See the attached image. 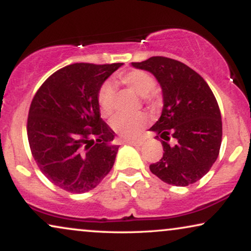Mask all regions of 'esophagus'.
Returning a JSON list of instances; mask_svg holds the SVG:
<instances>
[{
  "mask_svg": "<svg viewBox=\"0 0 251 251\" xmlns=\"http://www.w3.org/2000/svg\"><path fill=\"white\" fill-rule=\"evenodd\" d=\"M144 142H145V139L144 138H139V139H136V140H126V144H129V145H133V146H142Z\"/></svg>",
  "mask_w": 251,
  "mask_h": 251,
  "instance_id": "34e87169",
  "label": "esophagus"
}]
</instances>
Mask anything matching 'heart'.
<instances>
[{"label": "heart", "mask_w": 251, "mask_h": 251, "mask_svg": "<svg viewBox=\"0 0 251 251\" xmlns=\"http://www.w3.org/2000/svg\"><path fill=\"white\" fill-rule=\"evenodd\" d=\"M118 82L126 88L135 92L145 101L151 98V92L155 89L156 82L150 73L142 70H131L120 74ZM116 91L111 82H105L98 91V104L100 107L101 115L109 118L114 112ZM147 115L139 112L135 115H116L111 121V126L123 138H133L147 125Z\"/></svg>", "instance_id": "obj_1"}]
</instances>
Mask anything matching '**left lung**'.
<instances>
[{
	"label": "left lung",
	"mask_w": 251,
	"mask_h": 251,
	"mask_svg": "<svg viewBox=\"0 0 251 251\" xmlns=\"http://www.w3.org/2000/svg\"><path fill=\"white\" fill-rule=\"evenodd\" d=\"M156 77L163 94L160 119L150 130L161 139L163 156L150 170L175 186L201 179L217 160L222 144V116L207 82L180 61L151 57L132 63Z\"/></svg>",
	"instance_id": "obj_1"
}]
</instances>
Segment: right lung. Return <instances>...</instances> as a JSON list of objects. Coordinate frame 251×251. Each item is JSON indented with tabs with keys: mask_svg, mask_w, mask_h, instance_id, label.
<instances>
[{
	"mask_svg": "<svg viewBox=\"0 0 251 251\" xmlns=\"http://www.w3.org/2000/svg\"><path fill=\"white\" fill-rule=\"evenodd\" d=\"M122 65H68L34 96L27 119L30 152L44 176L65 191L92 190L114 164L119 145L100 118L98 91Z\"/></svg>",
	"mask_w": 251,
	"mask_h": 251,
	"instance_id": "1",
	"label": "right lung"
}]
</instances>
